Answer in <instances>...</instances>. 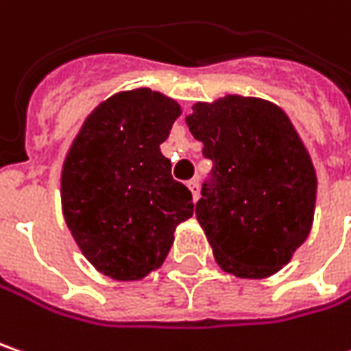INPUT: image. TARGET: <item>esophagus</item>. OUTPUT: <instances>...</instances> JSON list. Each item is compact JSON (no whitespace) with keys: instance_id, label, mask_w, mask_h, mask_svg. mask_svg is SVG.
<instances>
[{"instance_id":"obj_1","label":"esophagus","mask_w":351,"mask_h":351,"mask_svg":"<svg viewBox=\"0 0 351 351\" xmlns=\"http://www.w3.org/2000/svg\"><path fill=\"white\" fill-rule=\"evenodd\" d=\"M187 187L191 189V193H193V199H197V197H199V178H193V180H189V182H187Z\"/></svg>"}]
</instances>
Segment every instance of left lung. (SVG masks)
<instances>
[{"label": "left lung", "mask_w": 351, "mask_h": 351, "mask_svg": "<svg viewBox=\"0 0 351 351\" xmlns=\"http://www.w3.org/2000/svg\"><path fill=\"white\" fill-rule=\"evenodd\" d=\"M187 126L211 160L195 215L215 261L239 278L278 272L306 241L316 171L289 116L261 98L197 102Z\"/></svg>", "instance_id": "obj_1"}]
</instances>
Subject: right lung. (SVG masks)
Wrapping results in <instances>:
<instances>
[{
    "label": "right lung",
    "instance_id": "obj_1",
    "mask_svg": "<svg viewBox=\"0 0 351 351\" xmlns=\"http://www.w3.org/2000/svg\"><path fill=\"white\" fill-rule=\"evenodd\" d=\"M180 116L176 100L136 88L104 100L80 128L61 178L64 221L84 256L114 280H140L193 215L191 191L160 152Z\"/></svg>",
    "mask_w": 351,
    "mask_h": 351
}]
</instances>
